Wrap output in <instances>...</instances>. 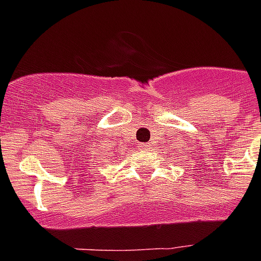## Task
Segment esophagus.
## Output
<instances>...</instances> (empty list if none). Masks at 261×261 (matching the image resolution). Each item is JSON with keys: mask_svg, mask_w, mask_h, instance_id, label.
I'll use <instances>...</instances> for the list:
<instances>
[{"mask_svg": "<svg viewBox=\"0 0 261 261\" xmlns=\"http://www.w3.org/2000/svg\"><path fill=\"white\" fill-rule=\"evenodd\" d=\"M149 144H143V143H140L139 144V149H141V150H146V149H149Z\"/></svg>", "mask_w": 261, "mask_h": 261, "instance_id": "obj_1", "label": "esophagus"}]
</instances>
